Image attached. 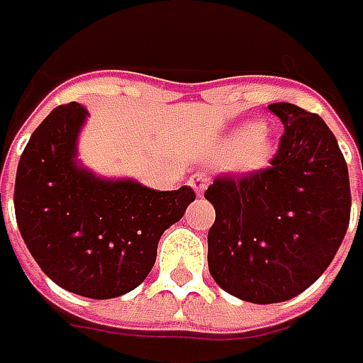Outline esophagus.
Listing matches in <instances>:
<instances>
[{
	"label": "esophagus",
	"instance_id": "34e87169",
	"mask_svg": "<svg viewBox=\"0 0 363 363\" xmlns=\"http://www.w3.org/2000/svg\"><path fill=\"white\" fill-rule=\"evenodd\" d=\"M208 182H210V177L206 174H194L189 177V186L196 189L198 194H203V189L208 186Z\"/></svg>",
	"mask_w": 363,
	"mask_h": 363
}]
</instances>
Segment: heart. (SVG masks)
<instances>
[{"label": "heart", "instance_id": "1", "mask_svg": "<svg viewBox=\"0 0 363 363\" xmlns=\"http://www.w3.org/2000/svg\"><path fill=\"white\" fill-rule=\"evenodd\" d=\"M230 141H234L230 149V165L238 172L258 169L267 163L269 155H271V131L262 123H255L240 133H236Z\"/></svg>", "mask_w": 363, "mask_h": 363}]
</instances>
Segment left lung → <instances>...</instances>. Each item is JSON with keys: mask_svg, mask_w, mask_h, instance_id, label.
Listing matches in <instances>:
<instances>
[{"mask_svg": "<svg viewBox=\"0 0 363 363\" xmlns=\"http://www.w3.org/2000/svg\"><path fill=\"white\" fill-rule=\"evenodd\" d=\"M285 125L271 165L218 175L203 198L212 279L258 305L297 297L331 264L350 226L347 163L325 121L291 103L269 105Z\"/></svg>", "mask_w": 363, "mask_h": 363, "instance_id": "8db88e82", "label": "left lung"}]
</instances>
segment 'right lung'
<instances>
[{
  "label": "right lung",
  "instance_id": "add662e5",
  "mask_svg": "<svg viewBox=\"0 0 363 363\" xmlns=\"http://www.w3.org/2000/svg\"><path fill=\"white\" fill-rule=\"evenodd\" d=\"M86 113L68 103L40 123L20 157L13 206L23 242L56 285L113 299L145 281L161 234L182 220L196 191H157L78 167L77 137Z\"/></svg>",
  "mask_w": 363,
  "mask_h": 363
}]
</instances>
